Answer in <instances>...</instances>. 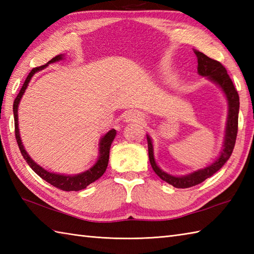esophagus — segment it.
I'll list each match as a JSON object with an SVG mask.
<instances>
[{
    "label": "esophagus",
    "mask_w": 254,
    "mask_h": 254,
    "mask_svg": "<svg viewBox=\"0 0 254 254\" xmlns=\"http://www.w3.org/2000/svg\"><path fill=\"white\" fill-rule=\"evenodd\" d=\"M142 119V116L136 111H130L127 113L126 116V122H136Z\"/></svg>",
    "instance_id": "1"
}]
</instances>
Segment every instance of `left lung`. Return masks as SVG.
<instances>
[{"instance_id":"left-lung-1","label":"left lung","mask_w":254,"mask_h":254,"mask_svg":"<svg viewBox=\"0 0 254 254\" xmlns=\"http://www.w3.org/2000/svg\"><path fill=\"white\" fill-rule=\"evenodd\" d=\"M197 57V72L202 76H207L210 80L219 85L224 93L227 97L228 105H229V111H228V120H227V128H226V135H225V144L222 155L219 158L213 163L210 166L206 167L205 169L198 170L193 172L191 175H188L185 177H174L168 174H166L163 170H160L159 167L156 164L154 159V153H153V144L150 141L149 136L147 135V144H148V157L149 163L152 165V168L155 171L161 180L168 182L169 185L174 186L175 188L180 189H187L190 187H194L198 185V183L206 180L207 178L212 177L215 172H217L222 167L225 165L231 154L236 144L237 133H238V113H239V95L237 91L233 80L229 77L227 73V69L225 68L222 63L210 59L204 53L199 51H194Z\"/></svg>"}]
</instances>
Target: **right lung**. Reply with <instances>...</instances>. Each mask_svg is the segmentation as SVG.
Wrapping results in <instances>:
<instances>
[{"label": "right lung", "instance_id": "add662e5", "mask_svg": "<svg viewBox=\"0 0 254 254\" xmlns=\"http://www.w3.org/2000/svg\"><path fill=\"white\" fill-rule=\"evenodd\" d=\"M62 56H57L48 62L47 64L39 67H35L31 69V72L28 74V76H27L25 83L21 86V88L19 90V94L16 97L15 100H14V104H13V112H14V122H15V137H16V141H17L18 144V147L21 155H23L24 159L27 161V164L30 166V168L34 170L36 174L39 176L42 179L46 180L48 183H50L53 187H56L58 189H60V190L63 191H79V190H83L87 186H89L90 183L95 182L97 179H99V178L105 174V171L107 169V166H108V161H109V150H110V146H111V143L113 141V138L116 137V130H110L108 132L106 135L101 138L100 141V146H99V158L97 160V163L95 164L94 167H91V168L87 171L83 172V174H79L76 176H63V175H57V174H52V172H49L45 170L44 168H41L40 166H38L34 160H32L28 154L26 153V150L24 149V146L21 145V141H20V137H19V131H18V118H17V110H18V105H19V100L21 97H23L25 90L27 88V86H28L29 80L31 78L32 75H34L36 72L40 71L44 67H46L48 64L49 63H53V62H57L59 60H61Z\"/></svg>", "mask_w": 254, "mask_h": 254}]
</instances>
